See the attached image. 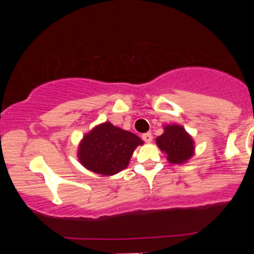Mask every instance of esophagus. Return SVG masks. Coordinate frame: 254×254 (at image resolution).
<instances>
[{"instance_id":"34e87169","label":"esophagus","mask_w":254,"mask_h":254,"mask_svg":"<svg viewBox=\"0 0 254 254\" xmlns=\"http://www.w3.org/2000/svg\"><path fill=\"white\" fill-rule=\"evenodd\" d=\"M142 138H143L147 143H149V142L152 141V135H151V133H144L143 135H142Z\"/></svg>"}]
</instances>
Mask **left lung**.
<instances>
[{"label":"left lung","mask_w":254,"mask_h":254,"mask_svg":"<svg viewBox=\"0 0 254 254\" xmlns=\"http://www.w3.org/2000/svg\"><path fill=\"white\" fill-rule=\"evenodd\" d=\"M165 131L156 138V143L163 152L168 155L170 163H184L192 157L194 145L192 137L178 125L166 126Z\"/></svg>","instance_id":"left-lung-1"}]
</instances>
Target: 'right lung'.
I'll return each mask as SVG.
<instances>
[{
  "label": "right lung",
  "instance_id": "add662e5",
  "mask_svg": "<svg viewBox=\"0 0 254 254\" xmlns=\"http://www.w3.org/2000/svg\"><path fill=\"white\" fill-rule=\"evenodd\" d=\"M138 144L143 141L135 134L105 123L83 137L78 158L86 169L112 176L126 168Z\"/></svg>",
  "mask_w": 254,
  "mask_h": 254
}]
</instances>
